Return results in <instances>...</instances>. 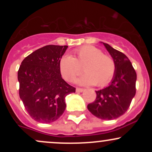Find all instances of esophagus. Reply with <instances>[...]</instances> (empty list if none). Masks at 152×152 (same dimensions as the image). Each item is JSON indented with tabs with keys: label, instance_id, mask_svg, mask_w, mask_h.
<instances>
[{
	"label": "esophagus",
	"instance_id": "obj_1",
	"mask_svg": "<svg viewBox=\"0 0 152 152\" xmlns=\"http://www.w3.org/2000/svg\"><path fill=\"white\" fill-rule=\"evenodd\" d=\"M76 92H78V93H81V92H83L84 89H83V88H76Z\"/></svg>",
	"mask_w": 152,
	"mask_h": 152
}]
</instances>
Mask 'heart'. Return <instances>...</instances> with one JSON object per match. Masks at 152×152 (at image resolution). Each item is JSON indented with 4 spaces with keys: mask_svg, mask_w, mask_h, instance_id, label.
<instances>
[{
    "mask_svg": "<svg viewBox=\"0 0 152 152\" xmlns=\"http://www.w3.org/2000/svg\"><path fill=\"white\" fill-rule=\"evenodd\" d=\"M82 67L84 74L75 79L80 85L102 86L114 76L115 63L109 56L93 46H85L75 50L74 57L65 55L59 62L61 74L66 80H71L79 74Z\"/></svg>",
    "mask_w": 152,
    "mask_h": 152,
    "instance_id": "b5f03b06",
    "label": "heart"
}]
</instances>
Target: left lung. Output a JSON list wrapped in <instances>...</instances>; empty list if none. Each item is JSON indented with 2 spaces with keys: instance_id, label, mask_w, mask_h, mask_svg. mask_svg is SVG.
Instances as JSON below:
<instances>
[{
  "instance_id": "8db88e82",
  "label": "left lung",
  "mask_w": 152,
  "mask_h": 152,
  "mask_svg": "<svg viewBox=\"0 0 152 152\" xmlns=\"http://www.w3.org/2000/svg\"><path fill=\"white\" fill-rule=\"evenodd\" d=\"M101 43L114 60L116 69L109 86L96 91V99L87 108L97 118L113 120L123 115L129 107L136 94L137 74L125 54L107 43Z\"/></svg>"
}]
</instances>
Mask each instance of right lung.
Wrapping results in <instances>:
<instances>
[{"label":"right lung","instance_id":"add662e5","mask_svg":"<svg viewBox=\"0 0 152 152\" xmlns=\"http://www.w3.org/2000/svg\"><path fill=\"white\" fill-rule=\"evenodd\" d=\"M67 48L43 46L26 57L19 68L20 98L31 118L40 123L56 121L66 109V96L76 91L63 79L59 68Z\"/></svg>","mask_w":152,"mask_h":152}]
</instances>
